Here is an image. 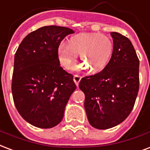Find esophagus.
Segmentation results:
<instances>
[{"label":"esophagus","mask_w":150,"mask_h":150,"mask_svg":"<svg viewBox=\"0 0 150 150\" xmlns=\"http://www.w3.org/2000/svg\"><path fill=\"white\" fill-rule=\"evenodd\" d=\"M81 80V76H79V75H74V82H75V84H76V86L79 85V82Z\"/></svg>","instance_id":"obj_1"}]
</instances>
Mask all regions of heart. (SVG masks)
<instances>
[{
  "instance_id": "b5f03b06",
  "label": "heart",
  "mask_w": 150,
  "mask_h": 150,
  "mask_svg": "<svg viewBox=\"0 0 150 150\" xmlns=\"http://www.w3.org/2000/svg\"><path fill=\"white\" fill-rule=\"evenodd\" d=\"M113 50L114 43L110 37L97 33H80L71 37L69 44L61 43L58 56L62 66L69 69L79 54L82 63L76 66V69L87 68L90 73H97L108 65Z\"/></svg>"
}]
</instances>
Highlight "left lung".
<instances>
[{
  "mask_svg": "<svg viewBox=\"0 0 150 150\" xmlns=\"http://www.w3.org/2000/svg\"><path fill=\"white\" fill-rule=\"evenodd\" d=\"M114 50L103 70L83 77L80 89L91 126L100 130L115 127L132 111L139 89V60L130 39L111 32Z\"/></svg>",
  "mask_w": 150,
  "mask_h": 150,
  "instance_id": "left-lung-1",
  "label": "left lung"
}]
</instances>
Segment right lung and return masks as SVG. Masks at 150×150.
<instances>
[{"mask_svg": "<svg viewBox=\"0 0 150 150\" xmlns=\"http://www.w3.org/2000/svg\"><path fill=\"white\" fill-rule=\"evenodd\" d=\"M74 33L65 27L45 26L28 34L16 52L12 97L20 115L35 127L47 129L60 123L76 88L58 56L61 42Z\"/></svg>", "mask_w": 150, "mask_h": 150, "instance_id": "1", "label": "right lung"}]
</instances>
